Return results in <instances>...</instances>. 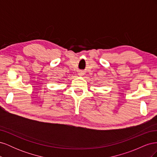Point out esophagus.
I'll return each instance as SVG.
<instances>
[{"instance_id": "1", "label": "esophagus", "mask_w": 157, "mask_h": 157, "mask_svg": "<svg viewBox=\"0 0 157 157\" xmlns=\"http://www.w3.org/2000/svg\"><path fill=\"white\" fill-rule=\"evenodd\" d=\"M79 75H80V76L83 75V73H82V72H80V73H79Z\"/></svg>"}]
</instances>
